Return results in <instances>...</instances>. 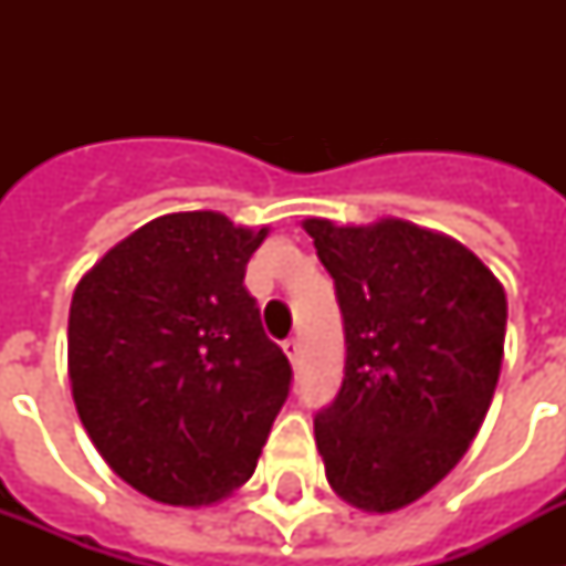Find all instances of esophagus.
Listing matches in <instances>:
<instances>
[{
    "instance_id": "1",
    "label": "esophagus",
    "mask_w": 566,
    "mask_h": 566,
    "mask_svg": "<svg viewBox=\"0 0 566 566\" xmlns=\"http://www.w3.org/2000/svg\"><path fill=\"white\" fill-rule=\"evenodd\" d=\"M282 349H284V355L291 358V364L300 361V353H302L300 337H287V340H284V344H282Z\"/></svg>"
}]
</instances>
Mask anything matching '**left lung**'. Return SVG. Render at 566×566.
<instances>
[{
  "instance_id": "left-lung-1",
  "label": "left lung",
  "mask_w": 566,
  "mask_h": 566,
  "mask_svg": "<svg viewBox=\"0 0 566 566\" xmlns=\"http://www.w3.org/2000/svg\"><path fill=\"white\" fill-rule=\"evenodd\" d=\"M335 279L346 367L314 417L326 479L361 511L405 509L464 458L500 381L509 302L458 240L405 220H305Z\"/></svg>"
}]
</instances>
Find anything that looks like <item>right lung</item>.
<instances>
[{
    "label": "right lung",
    "instance_id": "obj_1",
    "mask_svg": "<svg viewBox=\"0 0 566 566\" xmlns=\"http://www.w3.org/2000/svg\"><path fill=\"white\" fill-rule=\"evenodd\" d=\"M264 229L167 213L108 249L70 305L75 411L149 500L211 505L255 473L291 394L287 355L243 287Z\"/></svg>",
    "mask_w": 566,
    "mask_h": 566
}]
</instances>
